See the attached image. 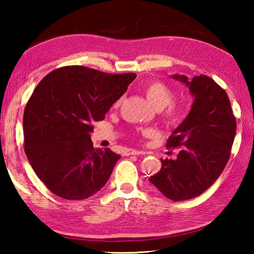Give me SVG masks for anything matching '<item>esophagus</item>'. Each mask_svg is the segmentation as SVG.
Listing matches in <instances>:
<instances>
[{
  "label": "esophagus",
  "mask_w": 254,
  "mask_h": 254,
  "mask_svg": "<svg viewBox=\"0 0 254 254\" xmlns=\"http://www.w3.org/2000/svg\"><path fill=\"white\" fill-rule=\"evenodd\" d=\"M139 154H144V152H139V150H135V149H127L126 152H124V155H126V156L139 155Z\"/></svg>",
  "instance_id": "34e87169"
}]
</instances>
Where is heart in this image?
Here are the masks:
<instances>
[{
  "instance_id": "heart-1",
  "label": "heart",
  "mask_w": 254,
  "mask_h": 254,
  "mask_svg": "<svg viewBox=\"0 0 254 254\" xmlns=\"http://www.w3.org/2000/svg\"><path fill=\"white\" fill-rule=\"evenodd\" d=\"M143 91L146 95L148 101L156 109H163V116L167 121L170 123H179L186 118L187 108L185 104L174 100V90L164 82L150 80L144 84Z\"/></svg>"
}]
</instances>
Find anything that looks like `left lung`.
<instances>
[{
	"mask_svg": "<svg viewBox=\"0 0 254 254\" xmlns=\"http://www.w3.org/2000/svg\"><path fill=\"white\" fill-rule=\"evenodd\" d=\"M174 77L186 83L195 99L167 141V148H179L177 158L161 159V169L149 181L178 202L198 196L218 179L230 157L237 122L227 94L213 78Z\"/></svg>",
	"mask_w": 254,
	"mask_h": 254,
	"instance_id": "left-lung-1",
	"label": "left lung"
}]
</instances>
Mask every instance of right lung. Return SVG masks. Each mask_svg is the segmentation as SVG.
Wrapping results in <instances>:
<instances>
[{"label":"right lung","mask_w":254,"mask_h":254,"mask_svg":"<svg viewBox=\"0 0 254 254\" xmlns=\"http://www.w3.org/2000/svg\"><path fill=\"white\" fill-rule=\"evenodd\" d=\"M135 77L67 65L37 85L24 112V148L38 178L56 195L85 199L106 185L121 156L94 148L89 133Z\"/></svg>","instance_id":"1"}]
</instances>
